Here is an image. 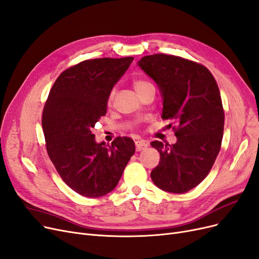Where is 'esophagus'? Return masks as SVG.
<instances>
[{
    "mask_svg": "<svg viewBox=\"0 0 259 259\" xmlns=\"http://www.w3.org/2000/svg\"><path fill=\"white\" fill-rule=\"evenodd\" d=\"M135 146H136V151H137V152H140V151H142V150L148 148V143H147L146 141H144V140H137V141L135 142Z\"/></svg>",
    "mask_w": 259,
    "mask_h": 259,
    "instance_id": "obj_1",
    "label": "esophagus"
}]
</instances>
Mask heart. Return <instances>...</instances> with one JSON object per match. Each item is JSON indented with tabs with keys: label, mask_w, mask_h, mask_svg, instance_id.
I'll return each mask as SVG.
<instances>
[{
	"label": "heart",
	"mask_w": 259,
	"mask_h": 259,
	"mask_svg": "<svg viewBox=\"0 0 259 259\" xmlns=\"http://www.w3.org/2000/svg\"><path fill=\"white\" fill-rule=\"evenodd\" d=\"M150 85H152L151 82L149 80H147V79H143V78H138V79H136L135 81H134V88H135V90L137 92H139L141 89L146 88L147 86H150ZM112 100H113V92H110L109 96H108V99H107V104L108 105L111 104Z\"/></svg>",
	"instance_id": "1"
}]
</instances>
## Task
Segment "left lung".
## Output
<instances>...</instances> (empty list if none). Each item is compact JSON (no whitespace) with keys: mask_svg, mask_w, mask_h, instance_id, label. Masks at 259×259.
I'll return each instance as SVG.
<instances>
[{"mask_svg":"<svg viewBox=\"0 0 259 259\" xmlns=\"http://www.w3.org/2000/svg\"><path fill=\"white\" fill-rule=\"evenodd\" d=\"M138 66L158 85L161 118L178 124L174 144L151 142L160 154L152 181L164 191L187 192L207 177L221 149L224 109L219 87L207 68L180 56L148 55Z\"/></svg>","mask_w":259,"mask_h":259,"instance_id":"left-lung-1","label":"left lung"}]
</instances>
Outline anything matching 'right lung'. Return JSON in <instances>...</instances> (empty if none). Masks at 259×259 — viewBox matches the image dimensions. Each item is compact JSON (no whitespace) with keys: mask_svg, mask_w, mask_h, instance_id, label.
<instances>
[{"mask_svg":"<svg viewBox=\"0 0 259 259\" xmlns=\"http://www.w3.org/2000/svg\"><path fill=\"white\" fill-rule=\"evenodd\" d=\"M134 57L84 60L65 70L50 90L42 111L47 152L60 178L87 198L115 189L135 153L128 137L97 143L91 130L106 115L112 87Z\"/></svg>","mask_w":259,"mask_h":259,"instance_id":"obj_1","label":"right lung"}]
</instances>
